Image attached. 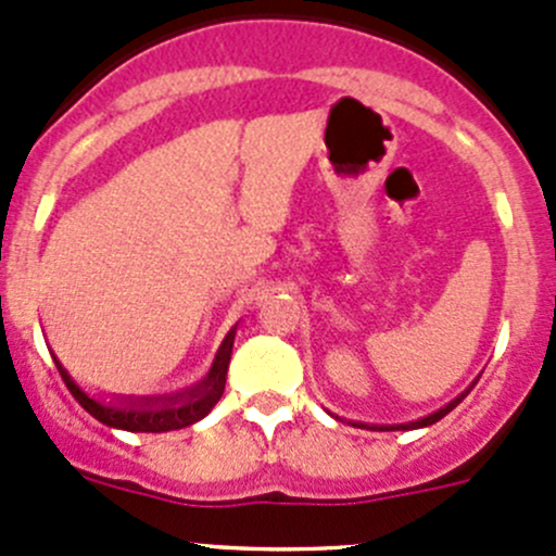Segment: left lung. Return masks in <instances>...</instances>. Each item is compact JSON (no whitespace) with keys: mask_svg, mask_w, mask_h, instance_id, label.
<instances>
[{"mask_svg":"<svg viewBox=\"0 0 556 556\" xmlns=\"http://www.w3.org/2000/svg\"><path fill=\"white\" fill-rule=\"evenodd\" d=\"M479 381V378H477ZM475 381V383H477ZM475 383L469 386V389H464L460 391L458 396H455V400H450L445 407H440V410L437 413H429V416H424V418H418V420H410V424H389V426H381V424H362V420H352V426H362V429H372V431H410V429H424V426H431V424H437V420L440 418H445L450 410H453V407H458L460 402H464V396L469 394L471 389H475ZM338 418V416H336Z\"/></svg>","mask_w":556,"mask_h":556,"instance_id":"obj_1","label":"left lung"}]
</instances>
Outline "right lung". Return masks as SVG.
<instances>
[{
    "label": "right lung",
    "instance_id": "1",
    "mask_svg": "<svg viewBox=\"0 0 556 556\" xmlns=\"http://www.w3.org/2000/svg\"><path fill=\"white\" fill-rule=\"evenodd\" d=\"M233 336H237V327H231L226 332L224 343L218 346L213 365H210L207 376L202 381L184 391H175V394H160V396H103L87 394L81 386L74 381L72 372L61 365L55 352L58 372H61L63 383L68 386V391L74 394V400L90 413L92 418H98L101 424L111 426V429H125V431H146V434H162V431H175L184 429V426L197 424L207 416L215 407V402L224 396L226 389V372H229L231 362V349H233Z\"/></svg>",
    "mask_w": 556,
    "mask_h": 556
}]
</instances>
